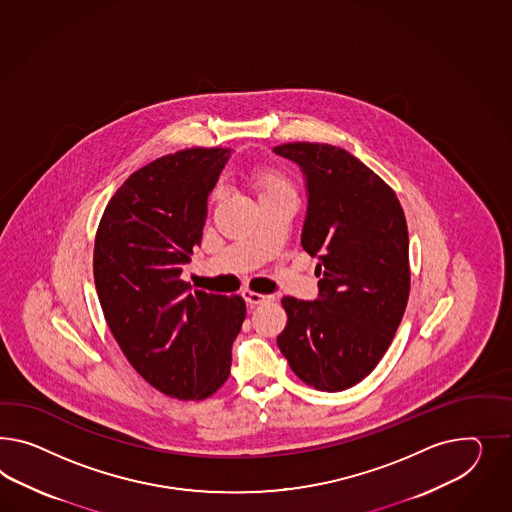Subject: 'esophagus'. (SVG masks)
<instances>
[{"label":"esophagus","instance_id":"1","mask_svg":"<svg viewBox=\"0 0 512 512\" xmlns=\"http://www.w3.org/2000/svg\"><path fill=\"white\" fill-rule=\"evenodd\" d=\"M242 298L248 302V305L268 304V302L274 300V296H270V294H259V292L251 291L242 292Z\"/></svg>","mask_w":512,"mask_h":512}]
</instances>
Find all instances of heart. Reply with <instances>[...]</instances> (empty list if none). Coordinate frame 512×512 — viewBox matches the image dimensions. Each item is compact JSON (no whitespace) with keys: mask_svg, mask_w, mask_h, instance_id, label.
<instances>
[{"mask_svg":"<svg viewBox=\"0 0 512 512\" xmlns=\"http://www.w3.org/2000/svg\"><path fill=\"white\" fill-rule=\"evenodd\" d=\"M255 184L259 188V195L279 194V192H291L289 184L276 171L270 169H259L255 175Z\"/></svg>","mask_w":512,"mask_h":512,"instance_id":"1","label":"heart"}]
</instances>
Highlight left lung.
<instances>
[{"mask_svg": "<svg viewBox=\"0 0 512 512\" xmlns=\"http://www.w3.org/2000/svg\"><path fill=\"white\" fill-rule=\"evenodd\" d=\"M300 167L307 208L302 248L317 257V300L285 296L277 345L294 374L343 391L371 374L401 324L408 227L395 192L354 154L326 143L274 147Z\"/></svg>", "mask_w": 512, "mask_h": 512, "instance_id": "left-lung-1", "label": "left lung"}]
</instances>
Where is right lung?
<instances>
[{"label": "right lung", "mask_w": 512, "mask_h": 512, "mask_svg": "<svg viewBox=\"0 0 512 512\" xmlns=\"http://www.w3.org/2000/svg\"><path fill=\"white\" fill-rule=\"evenodd\" d=\"M231 152L186 149L141 167L98 225L95 285L111 333L152 387L180 401L223 386L246 318L240 296L192 292L180 279Z\"/></svg>", "instance_id": "obj_1"}]
</instances>
